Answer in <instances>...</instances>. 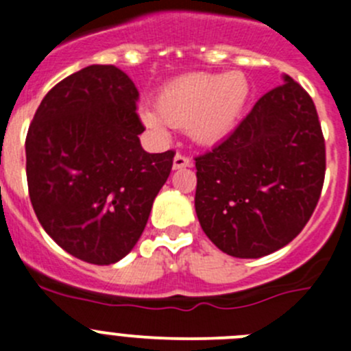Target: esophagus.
Wrapping results in <instances>:
<instances>
[{
  "mask_svg": "<svg viewBox=\"0 0 351 351\" xmlns=\"http://www.w3.org/2000/svg\"><path fill=\"white\" fill-rule=\"evenodd\" d=\"M173 170H179V169H186V167H191V158H188V156L181 155V153H178V155L173 156Z\"/></svg>",
  "mask_w": 351,
  "mask_h": 351,
  "instance_id": "1",
  "label": "esophagus"
}]
</instances>
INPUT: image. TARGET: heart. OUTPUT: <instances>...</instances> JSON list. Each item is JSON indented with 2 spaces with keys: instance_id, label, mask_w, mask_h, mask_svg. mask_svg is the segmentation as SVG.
<instances>
[{
  "instance_id": "1",
  "label": "heart",
  "mask_w": 351,
  "mask_h": 351,
  "mask_svg": "<svg viewBox=\"0 0 351 351\" xmlns=\"http://www.w3.org/2000/svg\"><path fill=\"white\" fill-rule=\"evenodd\" d=\"M248 98L250 84L243 72L189 73L160 91L158 110L143 105L139 117L156 138H165L170 125H176L199 145H212L232 131Z\"/></svg>"
}]
</instances>
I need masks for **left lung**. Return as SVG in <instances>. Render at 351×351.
<instances>
[{"mask_svg":"<svg viewBox=\"0 0 351 351\" xmlns=\"http://www.w3.org/2000/svg\"><path fill=\"white\" fill-rule=\"evenodd\" d=\"M234 132L196 156L195 208L210 241L236 258H260L296 238L326 173V145L308 93L285 75Z\"/></svg>","mask_w":351,"mask_h":351,"instance_id":"obj_1","label":"left lung"}]
</instances>
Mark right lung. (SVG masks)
Segmentation results:
<instances>
[{
    "label": "right lung",
    "instance_id": "obj_1",
    "mask_svg": "<svg viewBox=\"0 0 351 351\" xmlns=\"http://www.w3.org/2000/svg\"><path fill=\"white\" fill-rule=\"evenodd\" d=\"M128 73L89 65L43 98L25 139L27 184L43 229L95 265L128 255L172 170L173 152L146 153Z\"/></svg>",
    "mask_w": 351,
    "mask_h": 351
}]
</instances>
